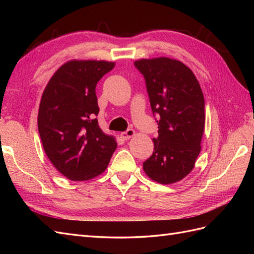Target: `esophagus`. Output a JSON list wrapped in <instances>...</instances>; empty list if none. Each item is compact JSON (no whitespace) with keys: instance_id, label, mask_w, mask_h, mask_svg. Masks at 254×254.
Returning <instances> with one entry per match:
<instances>
[{"instance_id":"1","label":"esophagus","mask_w":254,"mask_h":254,"mask_svg":"<svg viewBox=\"0 0 254 254\" xmlns=\"http://www.w3.org/2000/svg\"><path fill=\"white\" fill-rule=\"evenodd\" d=\"M134 135H135V131L132 130V128H128V130H127L126 132H122L121 133V137L123 139H128V138L133 137Z\"/></svg>"}]
</instances>
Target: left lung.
I'll return each instance as SVG.
<instances>
[{
    "label": "left lung",
    "instance_id": "obj_1",
    "mask_svg": "<svg viewBox=\"0 0 254 254\" xmlns=\"http://www.w3.org/2000/svg\"><path fill=\"white\" fill-rule=\"evenodd\" d=\"M146 82L150 107L158 117L154 152L143 163L149 179L171 185L186 178L201 152L205 102L192 69L175 59L159 57L134 62Z\"/></svg>",
    "mask_w": 254,
    "mask_h": 254
}]
</instances>
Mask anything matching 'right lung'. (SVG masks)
I'll use <instances>...</instances> for the list:
<instances>
[{
  "mask_svg": "<svg viewBox=\"0 0 254 254\" xmlns=\"http://www.w3.org/2000/svg\"><path fill=\"white\" fill-rule=\"evenodd\" d=\"M115 62L71 60L59 67L42 93L38 131L55 168L72 181H87L104 172L117 148L101 130L96 85Z\"/></svg>",
  "mask_w": 254,
  "mask_h": 254,
  "instance_id": "1",
  "label": "right lung"
}]
</instances>
